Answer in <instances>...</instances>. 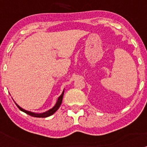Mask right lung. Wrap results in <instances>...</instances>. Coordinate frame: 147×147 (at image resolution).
I'll return each mask as SVG.
<instances>
[{"mask_svg": "<svg viewBox=\"0 0 147 147\" xmlns=\"http://www.w3.org/2000/svg\"><path fill=\"white\" fill-rule=\"evenodd\" d=\"M63 94H64V91H63V92L62 93L61 95L59 97V98H58V100H57V103H56V105H55V106L53 107L52 109H50V110L47 111V112H44V113H42V114H36V113H33V112H28V111L25 110V109H23V108H21L20 107H19L18 105H17V104H16V105H17V107L19 108V109H20V110L23 111V112H25V113L28 114V115H30V116H32V117H42V118L47 117H49V116H50V115H53V114H54L55 112L56 111H57V109H59V107H60V106L61 105V104H62V101H63Z\"/></svg>", "mask_w": 147, "mask_h": 147, "instance_id": "add662e5", "label": "right lung"}]
</instances>
